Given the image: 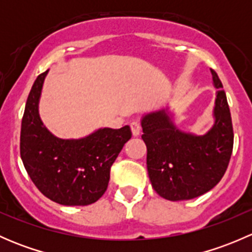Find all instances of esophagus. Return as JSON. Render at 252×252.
<instances>
[{
    "mask_svg": "<svg viewBox=\"0 0 252 252\" xmlns=\"http://www.w3.org/2000/svg\"><path fill=\"white\" fill-rule=\"evenodd\" d=\"M130 128H131V133H133L134 136H139L140 135V131H141V126L139 122H131L130 123Z\"/></svg>",
    "mask_w": 252,
    "mask_h": 252,
    "instance_id": "esophagus-1",
    "label": "esophagus"
}]
</instances>
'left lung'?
<instances>
[{
    "label": "left lung",
    "mask_w": 252,
    "mask_h": 252,
    "mask_svg": "<svg viewBox=\"0 0 252 252\" xmlns=\"http://www.w3.org/2000/svg\"><path fill=\"white\" fill-rule=\"evenodd\" d=\"M216 91L213 126L202 135L183 131L169 106L141 117L147 172L155 191L166 200H190L210 191L227 171L233 151L232 117L223 85L211 69Z\"/></svg>",
    "instance_id": "left-lung-1"
}]
</instances>
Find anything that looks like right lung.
Wrapping results in <instances>:
<instances>
[{
    "mask_svg": "<svg viewBox=\"0 0 252 252\" xmlns=\"http://www.w3.org/2000/svg\"><path fill=\"white\" fill-rule=\"evenodd\" d=\"M48 70L28 96L20 130V157L37 189L64 206H86L107 189L111 166L131 138L129 126L100 128L80 139H61L42 123L39 102Z\"/></svg>",
    "mask_w": 252,
    "mask_h": 252,
    "instance_id": "1",
    "label": "right lung"
}]
</instances>
